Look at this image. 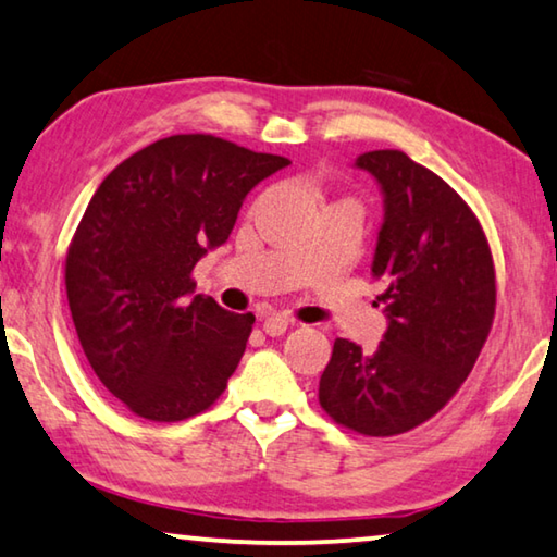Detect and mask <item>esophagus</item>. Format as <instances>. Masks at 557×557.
Returning a JSON list of instances; mask_svg holds the SVG:
<instances>
[{
	"label": "esophagus",
	"mask_w": 557,
	"mask_h": 557,
	"mask_svg": "<svg viewBox=\"0 0 557 557\" xmlns=\"http://www.w3.org/2000/svg\"><path fill=\"white\" fill-rule=\"evenodd\" d=\"M287 326H289V320L285 314H270L268 320H264L262 330L264 334H270V337H280V334L287 332Z\"/></svg>",
	"instance_id": "esophagus-1"
}]
</instances>
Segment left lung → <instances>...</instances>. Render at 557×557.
I'll use <instances>...</instances> for the list:
<instances>
[{
    "label": "left lung",
    "mask_w": 557,
    "mask_h": 557,
    "mask_svg": "<svg viewBox=\"0 0 557 557\" xmlns=\"http://www.w3.org/2000/svg\"><path fill=\"white\" fill-rule=\"evenodd\" d=\"M357 165L384 190L372 272L389 326L372 355L334 339L320 406L361 436H396L436 417L471 374L496 317V268L481 220L434 171L389 148Z\"/></svg>",
    "instance_id": "1"
}]
</instances>
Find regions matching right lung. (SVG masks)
<instances>
[{"instance_id":"obj_1","label":"right lung","mask_w":557,"mask_h":557,"mask_svg":"<svg viewBox=\"0 0 557 557\" xmlns=\"http://www.w3.org/2000/svg\"><path fill=\"white\" fill-rule=\"evenodd\" d=\"M287 158L178 134L106 175L66 250V297L94 374L136 417L210 409L240 364L255 314L196 289L193 268L231 235L255 185Z\"/></svg>"}]
</instances>
